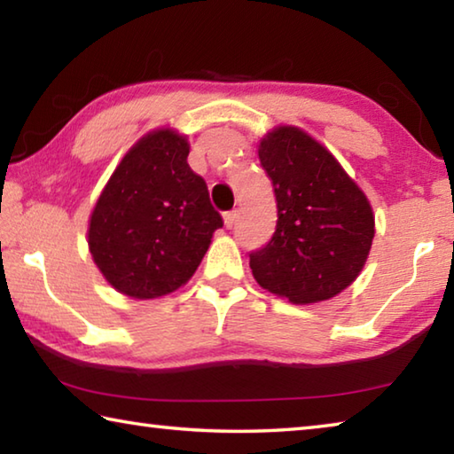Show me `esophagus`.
<instances>
[{
  "mask_svg": "<svg viewBox=\"0 0 454 454\" xmlns=\"http://www.w3.org/2000/svg\"><path fill=\"white\" fill-rule=\"evenodd\" d=\"M236 220H238V210H232V212H226L224 214V226L226 228H232L236 224Z\"/></svg>",
  "mask_w": 454,
  "mask_h": 454,
  "instance_id": "obj_1",
  "label": "esophagus"
}]
</instances>
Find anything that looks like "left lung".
<instances>
[{"label": "left lung", "instance_id": "left-lung-1", "mask_svg": "<svg viewBox=\"0 0 454 454\" xmlns=\"http://www.w3.org/2000/svg\"><path fill=\"white\" fill-rule=\"evenodd\" d=\"M272 180L276 232L252 252L254 280L292 304L330 301L358 278L374 238L372 206L318 140L296 126H276L258 144Z\"/></svg>", "mask_w": 454, "mask_h": 454}]
</instances>
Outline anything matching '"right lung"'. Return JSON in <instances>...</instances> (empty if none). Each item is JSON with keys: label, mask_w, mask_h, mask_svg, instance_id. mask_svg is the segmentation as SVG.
<instances>
[{"label": "right lung", "mask_w": 454, "mask_h": 454, "mask_svg": "<svg viewBox=\"0 0 454 454\" xmlns=\"http://www.w3.org/2000/svg\"><path fill=\"white\" fill-rule=\"evenodd\" d=\"M188 153V136L152 129L126 152L91 210L88 248L120 294L150 301L178 290L222 228Z\"/></svg>", "instance_id": "right-lung-1"}]
</instances>
